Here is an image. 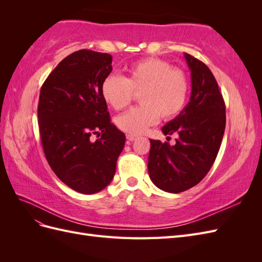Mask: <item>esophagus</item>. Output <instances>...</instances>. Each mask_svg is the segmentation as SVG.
Segmentation results:
<instances>
[{
  "instance_id": "34e87169",
  "label": "esophagus",
  "mask_w": 262,
  "mask_h": 262,
  "mask_svg": "<svg viewBox=\"0 0 262 262\" xmlns=\"http://www.w3.org/2000/svg\"><path fill=\"white\" fill-rule=\"evenodd\" d=\"M137 139H138V137L134 136V134H126V140L134 141V140H137Z\"/></svg>"
}]
</instances>
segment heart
Returning <instances> with one entry per match:
<instances>
[{
    "mask_svg": "<svg viewBox=\"0 0 262 262\" xmlns=\"http://www.w3.org/2000/svg\"><path fill=\"white\" fill-rule=\"evenodd\" d=\"M188 91L189 81L184 71L157 58L134 63L126 69L123 78L107 76L100 87L102 98L115 110L125 108L133 93H139L141 105L116 119L118 128L129 134L144 133L158 117L170 119L178 115L186 104Z\"/></svg>",
    "mask_w": 262,
    "mask_h": 262,
    "instance_id": "1",
    "label": "heart"
}]
</instances>
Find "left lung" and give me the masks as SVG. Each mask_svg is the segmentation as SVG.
<instances>
[{"label":"left lung","instance_id":"obj_1","mask_svg":"<svg viewBox=\"0 0 262 262\" xmlns=\"http://www.w3.org/2000/svg\"><path fill=\"white\" fill-rule=\"evenodd\" d=\"M184 57L191 72L190 100L162 128L165 136L178 134L176 144L149 140V178L170 193L186 191L205 177L219 153L226 122L224 100L210 69L192 55Z\"/></svg>","mask_w":262,"mask_h":262}]
</instances>
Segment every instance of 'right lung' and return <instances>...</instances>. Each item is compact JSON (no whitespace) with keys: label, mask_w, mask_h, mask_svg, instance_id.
<instances>
[{"label":"right lung","mask_w":262,"mask_h":262,"mask_svg":"<svg viewBox=\"0 0 262 262\" xmlns=\"http://www.w3.org/2000/svg\"><path fill=\"white\" fill-rule=\"evenodd\" d=\"M108 53L78 50L47 77L39 96L38 124L47 161L75 191L93 194L112 182L125 136L110 122L100 87L113 71ZM98 134L96 141L91 134Z\"/></svg>","instance_id":"1"}]
</instances>
